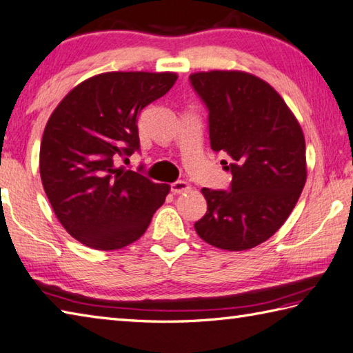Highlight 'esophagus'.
<instances>
[{"mask_svg": "<svg viewBox=\"0 0 353 353\" xmlns=\"http://www.w3.org/2000/svg\"><path fill=\"white\" fill-rule=\"evenodd\" d=\"M189 189H190V185L185 181H175V183L170 184V192H172V194H175V195L183 194V192H188Z\"/></svg>", "mask_w": 353, "mask_h": 353, "instance_id": "obj_1", "label": "esophagus"}]
</instances>
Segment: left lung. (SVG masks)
I'll return each mask as SVG.
<instances>
[{"label":"left lung","mask_w":353,"mask_h":353,"mask_svg":"<svg viewBox=\"0 0 353 353\" xmlns=\"http://www.w3.org/2000/svg\"><path fill=\"white\" fill-rule=\"evenodd\" d=\"M189 79L209 110L210 148L230 157L221 164L232 174L229 190H201L208 212L195 230L218 249H252L281 228L301 195L303 130L278 92L255 75L210 70Z\"/></svg>","instance_id":"8db88e82"}]
</instances>
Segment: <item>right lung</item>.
<instances>
[{
	"label": "right lung",
	"mask_w": 353,
	"mask_h": 353,
	"mask_svg": "<svg viewBox=\"0 0 353 353\" xmlns=\"http://www.w3.org/2000/svg\"><path fill=\"white\" fill-rule=\"evenodd\" d=\"M176 78L172 72L101 73L72 89L50 115L39 149L43 188L59 223L84 245H129L163 205L169 184L115 161L139 152L138 115Z\"/></svg>",
	"instance_id": "1"
}]
</instances>
